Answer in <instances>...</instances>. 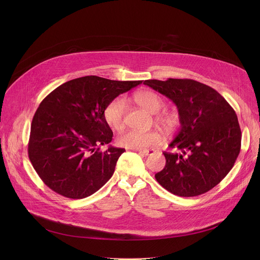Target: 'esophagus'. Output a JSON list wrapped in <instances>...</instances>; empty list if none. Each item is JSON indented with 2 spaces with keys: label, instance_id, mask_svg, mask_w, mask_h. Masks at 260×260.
<instances>
[{
  "label": "esophagus",
  "instance_id": "obj_1",
  "mask_svg": "<svg viewBox=\"0 0 260 260\" xmlns=\"http://www.w3.org/2000/svg\"><path fill=\"white\" fill-rule=\"evenodd\" d=\"M136 151H138L142 155H149V154H152L153 152H155L154 149H136Z\"/></svg>",
  "mask_w": 260,
  "mask_h": 260
}]
</instances>
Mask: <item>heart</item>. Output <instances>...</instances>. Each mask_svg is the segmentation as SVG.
<instances>
[{
    "label": "heart",
    "mask_w": 260,
    "mask_h": 260,
    "mask_svg": "<svg viewBox=\"0 0 260 260\" xmlns=\"http://www.w3.org/2000/svg\"><path fill=\"white\" fill-rule=\"evenodd\" d=\"M136 103L144 110L151 114L155 115V120L167 129H173L178 124L177 115L170 112H159L165 105L164 99L154 91L144 90L135 94ZM126 111V99L117 96L111 101L104 110V118L110 127L119 131L124 125V116ZM162 141V135L156 129L140 132L126 131L118 138L120 146L129 149H147L159 144Z\"/></svg>",
    "instance_id": "obj_1"
}]
</instances>
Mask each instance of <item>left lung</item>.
Here are the masks:
<instances>
[{"instance_id":"1","label":"left lung","mask_w":260,"mask_h":260,"mask_svg":"<svg viewBox=\"0 0 260 260\" xmlns=\"http://www.w3.org/2000/svg\"><path fill=\"white\" fill-rule=\"evenodd\" d=\"M145 85L172 100L181 127L164 152L166 167L155 174L164 188L179 197H197L219 184L233 169L242 133L233 107L214 88L192 79L145 80Z\"/></svg>"}]
</instances>
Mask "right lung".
I'll return each instance as SVG.
<instances>
[{"mask_svg": "<svg viewBox=\"0 0 260 260\" xmlns=\"http://www.w3.org/2000/svg\"><path fill=\"white\" fill-rule=\"evenodd\" d=\"M142 82L85 76L59 85L41 102L32 117L27 152L51 190L69 199H84L112 177L125 149L98 148L113 137L104 110Z\"/></svg>", "mask_w": 260, "mask_h": 260, "instance_id": "obj_1", "label": "right lung"}]
</instances>
